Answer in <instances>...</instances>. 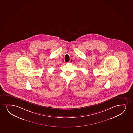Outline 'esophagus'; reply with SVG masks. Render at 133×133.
<instances>
[{
    "label": "esophagus",
    "mask_w": 133,
    "mask_h": 133,
    "mask_svg": "<svg viewBox=\"0 0 133 133\" xmlns=\"http://www.w3.org/2000/svg\"><path fill=\"white\" fill-rule=\"evenodd\" d=\"M73 62V59L71 58V59H70V62H70V63H72Z\"/></svg>",
    "instance_id": "esophagus-1"
}]
</instances>
